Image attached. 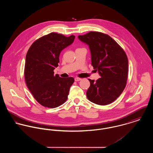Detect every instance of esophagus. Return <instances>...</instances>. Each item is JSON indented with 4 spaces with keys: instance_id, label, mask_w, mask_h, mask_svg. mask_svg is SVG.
Returning a JSON list of instances; mask_svg holds the SVG:
<instances>
[{
    "instance_id": "obj_1",
    "label": "esophagus",
    "mask_w": 153,
    "mask_h": 153,
    "mask_svg": "<svg viewBox=\"0 0 153 153\" xmlns=\"http://www.w3.org/2000/svg\"><path fill=\"white\" fill-rule=\"evenodd\" d=\"M81 79H82L81 78H78V77H76V78H75V81H81Z\"/></svg>"
}]
</instances>
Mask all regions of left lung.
<instances>
[{
  "instance_id": "8db88e82",
  "label": "left lung",
  "mask_w": 153,
  "mask_h": 153,
  "mask_svg": "<svg viewBox=\"0 0 153 153\" xmlns=\"http://www.w3.org/2000/svg\"><path fill=\"white\" fill-rule=\"evenodd\" d=\"M78 38L88 44L91 51V64L101 78L96 81L89 79L88 99L93 103L106 105L121 94L127 85L128 61L124 49L107 34L89 32Z\"/></svg>"
}]
</instances>
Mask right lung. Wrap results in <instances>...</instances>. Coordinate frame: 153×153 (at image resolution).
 <instances>
[{"mask_svg": "<svg viewBox=\"0 0 153 153\" xmlns=\"http://www.w3.org/2000/svg\"><path fill=\"white\" fill-rule=\"evenodd\" d=\"M73 35L66 37L51 32L36 40L26 56L25 79L34 98L41 105L53 108L63 104L68 98L73 77L63 78L54 75L59 62L61 52L72 44Z\"/></svg>", "mask_w": 153, "mask_h": 153, "instance_id": "1", "label": "right lung"}]
</instances>
